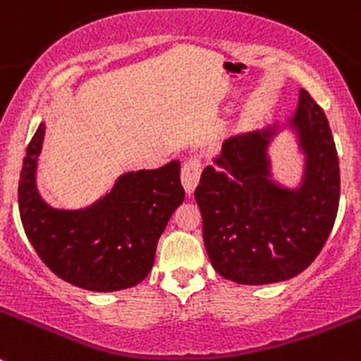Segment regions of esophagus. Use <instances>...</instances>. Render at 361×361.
<instances>
[{
	"label": "esophagus",
	"instance_id": "1",
	"mask_svg": "<svg viewBox=\"0 0 361 361\" xmlns=\"http://www.w3.org/2000/svg\"><path fill=\"white\" fill-rule=\"evenodd\" d=\"M199 178H201V164L197 159H188L181 167V185H183L187 195L194 194Z\"/></svg>",
	"mask_w": 361,
	"mask_h": 361
}]
</instances>
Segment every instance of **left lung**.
I'll return each instance as SVG.
<instances>
[{"mask_svg":"<svg viewBox=\"0 0 361 361\" xmlns=\"http://www.w3.org/2000/svg\"><path fill=\"white\" fill-rule=\"evenodd\" d=\"M288 127L305 155L298 188L271 178L268 146L279 132L274 125L227 139L194 192L209 261L236 284H274L302 274L324 247L337 216V148L326 114L305 90Z\"/></svg>","mask_w":361,"mask_h":361,"instance_id":"1","label":"left lung"}]
</instances>
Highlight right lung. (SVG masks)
I'll use <instances>...</instances> for the list:
<instances>
[{
    "mask_svg": "<svg viewBox=\"0 0 361 361\" xmlns=\"http://www.w3.org/2000/svg\"><path fill=\"white\" fill-rule=\"evenodd\" d=\"M45 125L26 149L19 180L24 233L52 274L97 293L134 288L148 277L157 243L183 202L180 160L125 173L113 190L82 209H56L40 197L37 162Z\"/></svg>",
    "mask_w": 361,
    "mask_h": 361,
    "instance_id": "1",
    "label": "right lung"
}]
</instances>
